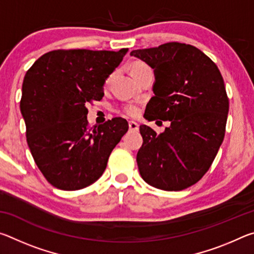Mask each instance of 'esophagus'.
I'll return each instance as SVG.
<instances>
[{"label": "esophagus", "mask_w": 254, "mask_h": 254, "mask_svg": "<svg viewBox=\"0 0 254 254\" xmlns=\"http://www.w3.org/2000/svg\"><path fill=\"white\" fill-rule=\"evenodd\" d=\"M128 127L131 131H137L139 130V124L134 121H128Z\"/></svg>", "instance_id": "obj_1"}]
</instances>
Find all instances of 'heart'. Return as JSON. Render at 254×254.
Segmentation results:
<instances>
[{"mask_svg": "<svg viewBox=\"0 0 254 254\" xmlns=\"http://www.w3.org/2000/svg\"><path fill=\"white\" fill-rule=\"evenodd\" d=\"M145 68H149L147 65H145V64L135 63L134 65L131 67V74H135V72L143 70V69H145ZM124 110H126L127 114H128V115H136L137 112H139V109H137L136 105H127V106H126V109Z\"/></svg>", "mask_w": 254, "mask_h": 254, "instance_id": "b5f03b06", "label": "heart"}]
</instances>
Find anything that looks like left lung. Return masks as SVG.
<instances>
[{
    "mask_svg": "<svg viewBox=\"0 0 254 254\" xmlns=\"http://www.w3.org/2000/svg\"><path fill=\"white\" fill-rule=\"evenodd\" d=\"M130 55L154 71V96L144 118L170 121L160 134L140 126V175L162 190H183L207 173L224 139L229 113L224 80L212 59L190 45L168 42Z\"/></svg>",
    "mask_w": 254,
    "mask_h": 254,
    "instance_id": "1",
    "label": "left lung"
}]
</instances>
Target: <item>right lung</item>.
Wrapping results in <instances>:
<instances>
[{
  "mask_svg": "<svg viewBox=\"0 0 254 254\" xmlns=\"http://www.w3.org/2000/svg\"><path fill=\"white\" fill-rule=\"evenodd\" d=\"M127 50L49 51L25 74L20 110L27 142L38 168L56 188L77 190L95 183L127 132L122 118L89 127L86 107L102 100L103 85Z\"/></svg>",
  "mask_w": 254,
  "mask_h": 254,
  "instance_id": "add662e5",
  "label": "right lung"
}]
</instances>
